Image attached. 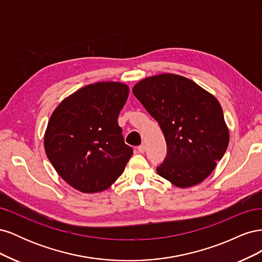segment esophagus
Instances as JSON below:
<instances>
[{"mask_svg": "<svg viewBox=\"0 0 262 262\" xmlns=\"http://www.w3.org/2000/svg\"><path fill=\"white\" fill-rule=\"evenodd\" d=\"M138 150L140 153H144L145 152V145L144 144H141L138 146Z\"/></svg>", "mask_w": 262, "mask_h": 262, "instance_id": "obj_1", "label": "esophagus"}]
</instances>
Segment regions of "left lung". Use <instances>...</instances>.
Returning <instances> with one entry per match:
<instances>
[{
  "instance_id": "8db88e82",
  "label": "left lung",
  "mask_w": 262,
  "mask_h": 262,
  "mask_svg": "<svg viewBox=\"0 0 262 262\" xmlns=\"http://www.w3.org/2000/svg\"><path fill=\"white\" fill-rule=\"evenodd\" d=\"M132 93L160 124L167 155L156 171L179 188L200 184L228 146L229 133L217 99L189 78L146 77Z\"/></svg>"
}]
</instances>
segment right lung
I'll return each instance as SVG.
<instances>
[{
    "label": "right lung",
    "mask_w": 262,
    "mask_h": 262,
    "mask_svg": "<svg viewBox=\"0 0 262 262\" xmlns=\"http://www.w3.org/2000/svg\"><path fill=\"white\" fill-rule=\"evenodd\" d=\"M129 87L117 82L87 85L54 110L45 134L50 163L70 186L85 193L104 191L133 154L124 143L118 116Z\"/></svg>",
    "instance_id": "add662e5"
}]
</instances>
